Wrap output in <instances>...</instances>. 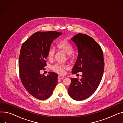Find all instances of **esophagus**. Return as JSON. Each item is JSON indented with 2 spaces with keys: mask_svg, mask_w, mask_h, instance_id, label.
Listing matches in <instances>:
<instances>
[{
  "mask_svg": "<svg viewBox=\"0 0 123 123\" xmlns=\"http://www.w3.org/2000/svg\"><path fill=\"white\" fill-rule=\"evenodd\" d=\"M64 78H65V77L62 76H60V75H58V79H63Z\"/></svg>",
  "mask_w": 123,
  "mask_h": 123,
  "instance_id": "1",
  "label": "esophagus"
}]
</instances>
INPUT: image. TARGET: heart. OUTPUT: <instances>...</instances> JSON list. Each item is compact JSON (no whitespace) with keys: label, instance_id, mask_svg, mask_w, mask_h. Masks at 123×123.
<instances>
[{"label":"heart","instance_id":"1","mask_svg":"<svg viewBox=\"0 0 123 123\" xmlns=\"http://www.w3.org/2000/svg\"><path fill=\"white\" fill-rule=\"evenodd\" d=\"M57 46L60 49L63 50L68 55H71L73 52V47L71 43L66 39H62L60 40L57 43ZM55 50L53 48L50 47L47 51V56L48 59H52L55 54ZM52 70L54 72L63 74L64 70L67 68V66L60 63H56L51 67Z\"/></svg>","mask_w":123,"mask_h":123}]
</instances>
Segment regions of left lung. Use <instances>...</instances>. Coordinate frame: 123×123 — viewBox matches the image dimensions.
<instances>
[{
  "label": "left lung",
  "mask_w": 123,
  "mask_h": 123,
  "mask_svg": "<svg viewBox=\"0 0 123 123\" xmlns=\"http://www.w3.org/2000/svg\"><path fill=\"white\" fill-rule=\"evenodd\" d=\"M71 40L78 48V56L72 73L82 72L81 78H71L68 92L72 99L85 100L91 96L99 86L104 68L103 52L101 47L92 37L78 34Z\"/></svg>",
  "instance_id": "8db88e82"
}]
</instances>
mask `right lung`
Instances as JSON below:
<instances>
[{"label":"right lung","mask_w":123,"mask_h":123,"mask_svg":"<svg viewBox=\"0 0 123 123\" xmlns=\"http://www.w3.org/2000/svg\"><path fill=\"white\" fill-rule=\"evenodd\" d=\"M62 32L37 31L31 35L21 47L19 61L21 81L27 91L39 100L48 98L57 83L58 75L50 72L47 76L40 71L46 66L45 59L51 44Z\"/></svg>","instance_id":"obj_1"}]
</instances>
